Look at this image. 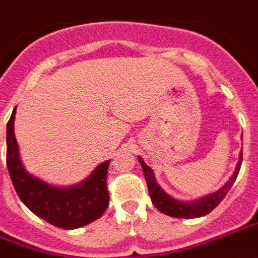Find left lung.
Segmentation results:
<instances>
[{
	"label": "left lung",
	"mask_w": 258,
	"mask_h": 258,
	"mask_svg": "<svg viewBox=\"0 0 258 258\" xmlns=\"http://www.w3.org/2000/svg\"><path fill=\"white\" fill-rule=\"evenodd\" d=\"M139 162H140L143 171H144L145 181H147V186H148V191H150L151 200L152 204L158 208L162 214L168 215V216H173V218H185V219H195V218H201L205 216L207 214H210L211 211L215 210L220 201L223 200L228 190L231 189L234 185V182L237 179L238 173H239V168L242 164V152H239V159H238L237 167L234 170V173L228 181L224 183L223 186L218 189L214 193L200 197V199H196L191 201H182L178 200L171 195H168L167 191L164 190L163 187L160 186L155 178L154 170L145 163L144 159L139 156Z\"/></svg>",
	"instance_id": "obj_1"
}]
</instances>
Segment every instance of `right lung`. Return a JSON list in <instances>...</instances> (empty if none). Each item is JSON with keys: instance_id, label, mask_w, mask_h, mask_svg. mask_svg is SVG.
Instances as JSON below:
<instances>
[{"instance_id": "right-lung-1", "label": "right lung", "mask_w": 258, "mask_h": 258, "mask_svg": "<svg viewBox=\"0 0 258 258\" xmlns=\"http://www.w3.org/2000/svg\"><path fill=\"white\" fill-rule=\"evenodd\" d=\"M16 108L7 125V166L23 204L47 223L63 230L83 227L99 219L108 205L107 168L100 163L76 185L57 186L27 171L15 136Z\"/></svg>"}]
</instances>
